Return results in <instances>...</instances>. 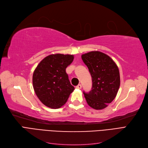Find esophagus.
I'll list each match as a JSON object with an SVG mask.
<instances>
[{"label":"esophagus","mask_w":148,"mask_h":148,"mask_svg":"<svg viewBox=\"0 0 148 148\" xmlns=\"http://www.w3.org/2000/svg\"><path fill=\"white\" fill-rule=\"evenodd\" d=\"M76 88H77V89H81V88H82V84H78L77 86H76Z\"/></svg>","instance_id":"esophagus-1"}]
</instances>
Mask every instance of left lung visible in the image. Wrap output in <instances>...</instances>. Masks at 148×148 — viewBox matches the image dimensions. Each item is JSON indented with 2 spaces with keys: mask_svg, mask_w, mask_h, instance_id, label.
Instances as JSON below:
<instances>
[{
  "mask_svg": "<svg viewBox=\"0 0 148 148\" xmlns=\"http://www.w3.org/2000/svg\"><path fill=\"white\" fill-rule=\"evenodd\" d=\"M90 72L92 89L83 92L88 104L96 110L106 108L117 96L120 84L119 70L111 58L99 51H91L82 56Z\"/></svg>",
  "mask_w": 148,
  "mask_h": 148,
  "instance_id": "1",
  "label": "left lung"
}]
</instances>
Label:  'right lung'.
I'll return each mask as SVG.
<instances>
[{
    "instance_id": "add662e5",
    "label": "right lung",
    "mask_w": 148,
    "mask_h": 148,
    "mask_svg": "<svg viewBox=\"0 0 148 148\" xmlns=\"http://www.w3.org/2000/svg\"><path fill=\"white\" fill-rule=\"evenodd\" d=\"M73 55L56 53L44 58L34 70L33 85L36 95L43 104L60 108L68 100L75 88L70 84L66 68L71 64Z\"/></svg>"
}]
</instances>
